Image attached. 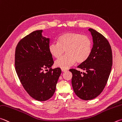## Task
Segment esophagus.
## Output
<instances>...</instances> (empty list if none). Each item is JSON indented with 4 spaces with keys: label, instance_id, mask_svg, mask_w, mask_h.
<instances>
[{
    "label": "esophagus",
    "instance_id": "esophagus-1",
    "mask_svg": "<svg viewBox=\"0 0 122 122\" xmlns=\"http://www.w3.org/2000/svg\"><path fill=\"white\" fill-rule=\"evenodd\" d=\"M61 70L62 72H66L68 70L67 69H61Z\"/></svg>",
    "mask_w": 122,
    "mask_h": 122
}]
</instances>
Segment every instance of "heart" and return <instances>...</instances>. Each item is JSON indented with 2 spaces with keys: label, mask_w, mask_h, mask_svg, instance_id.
<instances>
[{
  "label": "heart",
  "mask_w": 122,
  "mask_h": 122,
  "mask_svg": "<svg viewBox=\"0 0 122 122\" xmlns=\"http://www.w3.org/2000/svg\"><path fill=\"white\" fill-rule=\"evenodd\" d=\"M92 41L89 37L76 32H67L61 35L57 43H52L48 46L49 52L56 59L60 57L65 52L66 54L55 61L56 67L67 69L77 61L81 63L90 56Z\"/></svg>",
  "instance_id": "obj_1"
}]
</instances>
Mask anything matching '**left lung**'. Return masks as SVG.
<instances>
[{
	"label": "left lung",
	"mask_w": 122,
	"mask_h": 122,
	"mask_svg": "<svg viewBox=\"0 0 122 122\" xmlns=\"http://www.w3.org/2000/svg\"><path fill=\"white\" fill-rule=\"evenodd\" d=\"M88 30L93 41L91 54L87 60L78 66L85 72L75 69L69 70L72 74L71 84L74 92L84 100L93 99L102 92L112 65V48L107 39L93 29Z\"/></svg>",
	"instance_id": "1"
}]
</instances>
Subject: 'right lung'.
<instances>
[{"label": "right lung", "instance_id": "obj_1", "mask_svg": "<svg viewBox=\"0 0 122 122\" xmlns=\"http://www.w3.org/2000/svg\"><path fill=\"white\" fill-rule=\"evenodd\" d=\"M36 30L19 42L15 53V70L24 89L32 98L46 101L53 96L60 76V68L52 69L54 61L49 52L50 38ZM50 69L47 73L46 68Z\"/></svg>", "mask_w": 122, "mask_h": 122}]
</instances>
